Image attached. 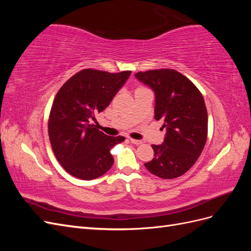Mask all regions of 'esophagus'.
<instances>
[{
    "mask_svg": "<svg viewBox=\"0 0 251 251\" xmlns=\"http://www.w3.org/2000/svg\"><path fill=\"white\" fill-rule=\"evenodd\" d=\"M130 140H131V142H132L133 144H136V146H139V144H141V143H142V141H141V140H137V139H133V138H131Z\"/></svg>",
    "mask_w": 251,
    "mask_h": 251,
    "instance_id": "esophagus-1",
    "label": "esophagus"
}]
</instances>
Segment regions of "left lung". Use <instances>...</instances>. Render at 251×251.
Segmentation results:
<instances>
[{
	"instance_id": "8db88e82",
	"label": "left lung",
	"mask_w": 251,
	"mask_h": 251,
	"mask_svg": "<svg viewBox=\"0 0 251 251\" xmlns=\"http://www.w3.org/2000/svg\"><path fill=\"white\" fill-rule=\"evenodd\" d=\"M155 93V119H163L166 134L162 144L151 148L154 158L144 163L155 176L174 179L185 174L198 160L207 139V110L194 83L173 69L135 74Z\"/></svg>"
}]
</instances>
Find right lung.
<instances>
[{
  "mask_svg": "<svg viewBox=\"0 0 251 251\" xmlns=\"http://www.w3.org/2000/svg\"><path fill=\"white\" fill-rule=\"evenodd\" d=\"M130 74L83 69L58 90L48 120L49 139L57 161L73 177L92 180L112 168L110 151L126 138L105 135L91 123L96 113L108 107Z\"/></svg>",
  "mask_w": 251,
  "mask_h": 251,
  "instance_id": "obj_1",
  "label": "right lung"
}]
</instances>
